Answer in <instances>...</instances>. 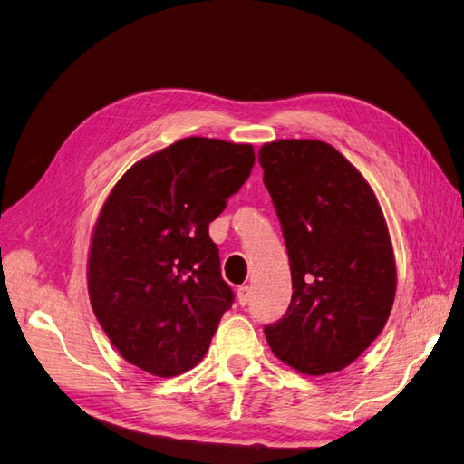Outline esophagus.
I'll use <instances>...</instances> for the list:
<instances>
[{
	"mask_svg": "<svg viewBox=\"0 0 464 464\" xmlns=\"http://www.w3.org/2000/svg\"><path fill=\"white\" fill-rule=\"evenodd\" d=\"M249 298H251V288L249 286L237 288V302H240V305H247Z\"/></svg>",
	"mask_w": 464,
	"mask_h": 464,
	"instance_id": "obj_1",
	"label": "esophagus"
}]
</instances>
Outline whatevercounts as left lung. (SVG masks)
Wrapping results in <instances>:
<instances>
[{"label":"left lung","instance_id":"left-lung-1","mask_svg":"<svg viewBox=\"0 0 464 464\" xmlns=\"http://www.w3.org/2000/svg\"><path fill=\"white\" fill-rule=\"evenodd\" d=\"M257 157L294 288L285 317L265 327L266 343L300 373L341 372L377 339L395 302L383 210L366 178L329 143L278 139Z\"/></svg>","mask_w":464,"mask_h":464}]
</instances>
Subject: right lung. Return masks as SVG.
Wrapping results in <instances>:
<instances>
[{
    "instance_id": "right-lung-1",
    "label": "right lung",
    "mask_w": 464,
    "mask_h": 464,
    "mask_svg": "<svg viewBox=\"0 0 464 464\" xmlns=\"http://www.w3.org/2000/svg\"><path fill=\"white\" fill-rule=\"evenodd\" d=\"M254 147L186 137L135 162L96 218L92 312L125 362L157 377L195 368L234 302L208 224L244 186Z\"/></svg>"
}]
</instances>
